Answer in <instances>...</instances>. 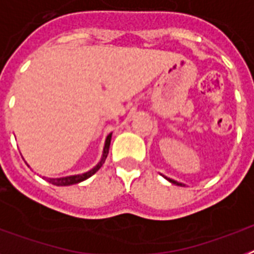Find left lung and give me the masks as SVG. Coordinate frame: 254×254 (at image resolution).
<instances>
[{
    "instance_id": "left-lung-1",
    "label": "left lung",
    "mask_w": 254,
    "mask_h": 254,
    "mask_svg": "<svg viewBox=\"0 0 254 254\" xmlns=\"http://www.w3.org/2000/svg\"><path fill=\"white\" fill-rule=\"evenodd\" d=\"M167 180H170L171 183H174V185H176V186H182V183H178V182H176V180H172V179H168V178H167Z\"/></svg>"
}]
</instances>
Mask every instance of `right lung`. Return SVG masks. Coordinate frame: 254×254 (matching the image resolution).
<instances>
[{
  "label": "right lung",
  "mask_w": 254,
  "mask_h": 254,
  "mask_svg": "<svg viewBox=\"0 0 254 254\" xmlns=\"http://www.w3.org/2000/svg\"><path fill=\"white\" fill-rule=\"evenodd\" d=\"M110 140H112V134H109L106 137V141H105V148H103V155L102 159L99 161L98 164L94 167L93 170H90L89 172H84L82 175H74V176H65V178H58V179H47L50 182L51 185L54 186H69V185H76V183H80V182H83V180L89 179L90 176H93L97 171L102 167V164L106 160V157H108L109 153V146H110Z\"/></svg>",
  "instance_id": "obj_1"
}]
</instances>
